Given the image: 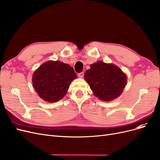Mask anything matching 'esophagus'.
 Instances as JSON below:
<instances>
[{
    "label": "esophagus",
    "mask_w": 160,
    "mask_h": 160,
    "mask_svg": "<svg viewBox=\"0 0 160 160\" xmlns=\"http://www.w3.org/2000/svg\"><path fill=\"white\" fill-rule=\"evenodd\" d=\"M78 76H79V77H80V78H82V77L84 76V72H79V73L78 74Z\"/></svg>",
    "instance_id": "esophagus-1"
}]
</instances>
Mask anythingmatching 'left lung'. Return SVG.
I'll return each mask as SVG.
<instances>
[{
	"instance_id": "obj_1",
	"label": "left lung",
	"mask_w": 160,
	"mask_h": 160,
	"mask_svg": "<svg viewBox=\"0 0 160 160\" xmlns=\"http://www.w3.org/2000/svg\"><path fill=\"white\" fill-rule=\"evenodd\" d=\"M85 72V79L94 95L109 101L119 97L127 83V77L118 67L98 61Z\"/></svg>"
}]
</instances>
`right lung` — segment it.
<instances>
[{
	"label": "right lung",
	"mask_w": 160,
	"mask_h": 160,
	"mask_svg": "<svg viewBox=\"0 0 160 160\" xmlns=\"http://www.w3.org/2000/svg\"><path fill=\"white\" fill-rule=\"evenodd\" d=\"M75 78V72L69 64L49 61L34 72L32 84L41 98L52 103L63 98L71 81Z\"/></svg>",
	"instance_id": "right-lung-1"
}]
</instances>
